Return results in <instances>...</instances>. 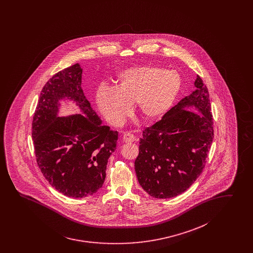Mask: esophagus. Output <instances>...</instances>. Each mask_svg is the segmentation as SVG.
Segmentation results:
<instances>
[{
    "label": "esophagus",
    "instance_id": "1",
    "mask_svg": "<svg viewBox=\"0 0 253 253\" xmlns=\"http://www.w3.org/2000/svg\"><path fill=\"white\" fill-rule=\"evenodd\" d=\"M123 141L125 143H131L136 141V138L130 132H125L123 135Z\"/></svg>",
    "mask_w": 253,
    "mask_h": 253
}]
</instances>
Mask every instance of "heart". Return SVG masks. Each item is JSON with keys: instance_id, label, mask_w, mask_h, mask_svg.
Segmentation results:
<instances>
[{"instance_id": "1", "label": "heart", "mask_w": 253, "mask_h": 253, "mask_svg": "<svg viewBox=\"0 0 253 253\" xmlns=\"http://www.w3.org/2000/svg\"><path fill=\"white\" fill-rule=\"evenodd\" d=\"M118 82V88L101 84L96 92L100 111L114 126L124 123L135 102L147 121L161 118L173 104L182 84L175 71L150 66L125 69L119 74Z\"/></svg>"}]
</instances>
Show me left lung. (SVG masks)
Returning <instances> with one entry per match:
<instances>
[{
    "label": "left lung",
    "instance_id": "left-lung-1",
    "mask_svg": "<svg viewBox=\"0 0 253 253\" xmlns=\"http://www.w3.org/2000/svg\"><path fill=\"white\" fill-rule=\"evenodd\" d=\"M195 86L191 94L146 127L140 138L136 176L142 188L156 199L173 198L187 190L205 167L214 137L213 122L207 86L199 75ZM190 106L204 116L185 110Z\"/></svg>",
    "mask_w": 253,
    "mask_h": 253
}]
</instances>
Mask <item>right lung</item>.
I'll list each match as a JSON object with an SVG mask.
<instances>
[{
	"label": "right lung",
	"mask_w": 253,
	"mask_h": 253,
	"mask_svg": "<svg viewBox=\"0 0 253 253\" xmlns=\"http://www.w3.org/2000/svg\"><path fill=\"white\" fill-rule=\"evenodd\" d=\"M82 74L79 64L54 74L41 92L32 120L39 168L57 191L76 199L102 187L118 140V131L102 125L86 99ZM65 97L75 100L84 115L57 117L59 100Z\"/></svg>",
	"instance_id": "add662e5"
}]
</instances>
